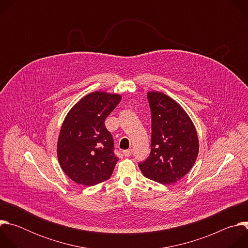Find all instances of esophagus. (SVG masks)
<instances>
[{"label": "esophagus", "instance_id": "34e87169", "mask_svg": "<svg viewBox=\"0 0 248 248\" xmlns=\"http://www.w3.org/2000/svg\"><path fill=\"white\" fill-rule=\"evenodd\" d=\"M123 154H124L125 157H129V156H131V154H132V150H131V149L124 150V151H123Z\"/></svg>", "mask_w": 248, "mask_h": 248}]
</instances>
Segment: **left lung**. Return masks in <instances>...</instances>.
Listing matches in <instances>:
<instances>
[{"mask_svg":"<svg viewBox=\"0 0 248 248\" xmlns=\"http://www.w3.org/2000/svg\"><path fill=\"white\" fill-rule=\"evenodd\" d=\"M147 98L152 116L151 152L138 167L145 178L170 185L184 178L196 161V128L182 106L168 95L149 91Z\"/></svg>","mask_w":248,"mask_h":248,"instance_id":"8db88e82","label":"left lung"}]
</instances>
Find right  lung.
<instances>
[{"instance_id":"add662e5","label":"right lung","mask_w":248,"mask_h":248,"mask_svg":"<svg viewBox=\"0 0 248 248\" xmlns=\"http://www.w3.org/2000/svg\"><path fill=\"white\" fill-rule=\"evenodd\" d=\"M121 100L120 94L95 91L81 98L65 116L57 155L62 170L75 183L92 186L111 178L119 159L104 123Z\"/></svg>"}]
</instances>
